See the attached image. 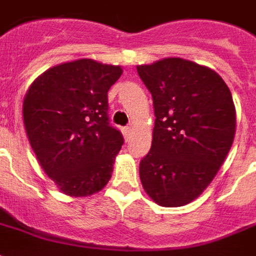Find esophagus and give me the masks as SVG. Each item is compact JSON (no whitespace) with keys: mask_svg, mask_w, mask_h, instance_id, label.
<instances>
[{"mask_svg":"<svg viewBox=\"0 0 256 256\" xmlns=\"http://www.w3.org/2000/svg\"><path fill=\"white\" fill-rule=\"evenodd\" d=\"M123 136H124V138L128 140L130 138V136H132V132H133V128H130V126H128V128H123Z\"/></svg>","mask_w":256,"mask_h":256,"instance_id":"esophagus-1","label":"esophagus"}]
</instances>
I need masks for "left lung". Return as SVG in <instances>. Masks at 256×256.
<instances>
[{
	"instance_id": "left-lung-1",
	"label": "left lung",
	"mask_w": 256,
	"mask_h": 256,
	"mask_svg": "<svg viewBox=\"0 0 256 256\" xmlns=\"http://www.w3.org/2000/svg\"><path fill=\"white\" fill-rule=\"evenodd\" d=\"M152 94L155 126L140 163L142 188L162 207H181L206 190L236 134V108L214 70L181 58L137 66Z\"/></svg>"
}]
</instances>
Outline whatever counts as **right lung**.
<instances>
[{"label": "right lung", "mask_w": 256, "mask_h": 256, "mask_svg": "<svg viewBox=\"0 0 256 256\" xmlns=\"http://www.w3.org/2000/svg\"><path fill=\"white\" fill-rule=\"evenodd\" d=\"M122 72L120 66L79 58L49 68L27 89V138L67 196L94 194L111 180L123 137L108 123V90Z\"/></svg>", "instance_id": "1"}]
</instances>
